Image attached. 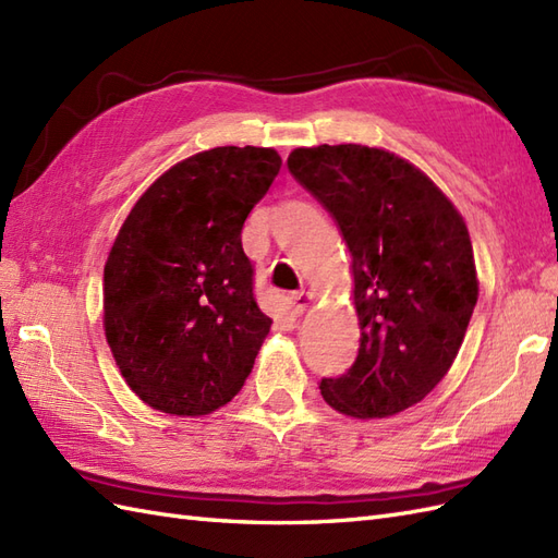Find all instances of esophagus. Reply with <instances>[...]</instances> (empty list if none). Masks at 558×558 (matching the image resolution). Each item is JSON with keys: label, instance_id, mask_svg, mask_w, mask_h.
Listing matches in <instances>:
<instances>
[{"label": "esophagus", "instance_id": "34e87169", "mask_svg": "<svg viewBox=\"0 0 558 558\" xmlns=\"http://www.w3.org/2000/svg\"><path fill=\"white\" fill-rule=\"evenodd\" d=\"M291 303H293L295 315H303V312H305V310L310 307V303H312V293H310V291H298V293H293Z\"/></svg>", "mask_w": 558, "mask_h": 558}]
</instances>
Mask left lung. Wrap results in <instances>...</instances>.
Listing matches in <instances>:
<instances>
[{
    "label": "left lung",
    "mask_w": 558,
    "mask_h": 558,
    "mask_svg": "<svg viewBox=\"0 0 558 558\" xmlns=\"http://www.w3.org/2000/svg\"><path fill=\"white\" fill-rule=\"evenodd\" d=\"M289 170L331 213L355 277L357 360L343 376L322 378V398L357 418L404 412L450 372L478 301L464 217L384 148H295Z\"/></svg>",
    "instance_id": "obj_1"
}]
</instances>
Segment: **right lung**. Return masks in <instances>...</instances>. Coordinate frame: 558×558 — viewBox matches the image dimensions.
Returning a JSON list of instances; mask_svg holds the SVG:
<instances>
[{
  "mask_svg": "<svg viewBox=\"0 0 558 558\" xmlns=\"http://www.w3.org/2000/svg\"><path fill=\"white\" fill-rule=\"evenodd\" d=\"M279 168L275 148L201 151L122 222L104 267V329L122 378L154 410L203 416L246 384L271 319L253 298L241 229Z\"/></svg>",
  "mask_w": 558,
  "mask_h": 558,
  "instance_id": "add662e5",
  "label": "right lung"
}]
</instances>
